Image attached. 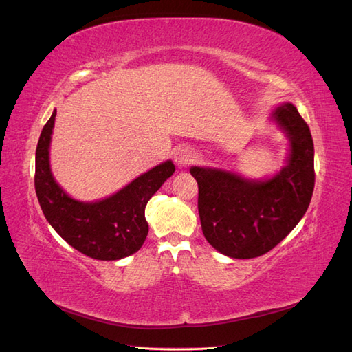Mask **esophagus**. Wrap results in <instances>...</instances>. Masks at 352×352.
<instances>
[{"label": "esophagus", "mask_w": 352, "mask_h": 352, "mask_svg": "<svg viewBox=\"0 0 352 352\" xmlns=\"http://www.w3.org/2000/svg\"><path fill=\"white\" fill-rule=\"evenodd\" d=\"M174 160L180 168H186V166H189V164H192L193 160H195V154H193L192 148L182 146L174 153Z\"/></svg>", "instance_id": "1"}]
</instances>
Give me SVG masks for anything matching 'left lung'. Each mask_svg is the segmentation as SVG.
Returning <instances> with one entry per match:
<instances>
[{"mask_svg": "<svg viewBox=\"0 0 352 352\" xmlns=\"http://www.w3.org/2000/svg\"><path fill=\"white\" fill-rule=\"evenodd\" d=\"M272 119L290 140L287 166L266 182L227 170L192 166L204 237L233 258H254L275 248L307 212L315 188V148L307 122L294 104H281Z\"/></svg>", "mask_w": 352, "mask_h": 352, "instance_id": "1", "label": "left lung"}]
</instances>
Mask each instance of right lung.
I'll return each instance as SVG.
<instances>
[{
    "label": "right lung",
    "mask_w": 352,
    "mask_h": 352,
    "mask_svg": "<svg viewBox=\"0 0 352 352\" xmlns=\"http://www.w3.org/2000/svg\"><path fill=\"white\" fill-rule=\"evenodd\" d=\"M56 110L45 124L36 148V195L45 218L72 248L96 260H119L140 250L148 236L145 207L174 174L170 160L145 172L115 195L81 203L65 193L51 174L50 142Z\"/></svg>",
    "instance_id": "add662e5"
}]
</instances>
